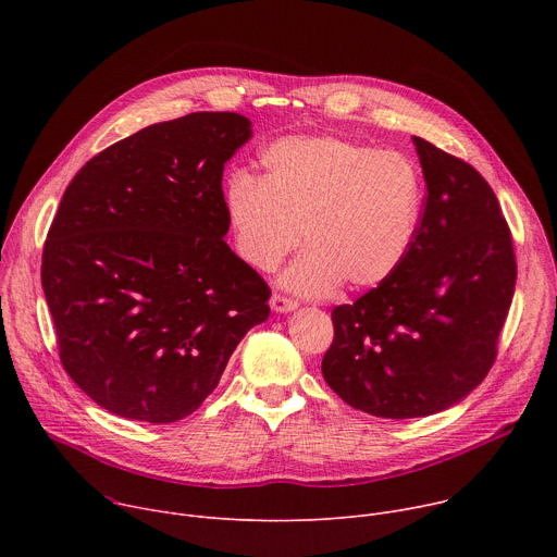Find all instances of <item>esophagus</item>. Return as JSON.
<instances>
[{"label":"esophagus","mask_w":557,"mask_h":557,"mask_svg":"<svg viewBox=\"0 0 557 557\" xmlns=\"http://www.w3.org/2000/svg\"><path fill=\"white\" fill-rule=\"evenodd\" d=\"M271 308H273L275 312H290V310L297 308V301L290 299V297H286V295L275 293V295L271 297Z\"/></svg>","instance_id":"obj_1"}]
</instances>
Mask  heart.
Instances as JSON below:
<instances>
[{
    "instance_id": "b5f03b06",
    "label": "heart",
    "mask_w": 557,
    "mask_h": 557,
    "mask_svg": "<svg viewBox=\"0 0 557 557\" xmlns=\"http://www.w3.org/2000/svg\"><path fill=\"white\" fill-rule=\"evenodd\" d=\"M264 178L237 170L224 191L235 251L271 273L299 245L308 247L282 284L324 295L344 282L366 290L406 262L421 224L425 185L399 151L339 136H290L271 143Z\"/></svg>"
}]
</instances>
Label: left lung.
<instances>
[{
	"mask_svg": "<svg viewBox=\"0 0 557 557\" xmlns=\"http://www.w3.org/2000/svg\"><path fill=\"white\" fill-rule=\"evenodd\" d=\"M428 196L417 240L387 282L333 310L326 383L372 417L443 412L496 361L516 288L511 231L487 181L412 136Z\"/></svg>",
	"mask_w": 557,
	"mask_h": 557,
	"instance_id": "8db88e82",
	"label": "left lung"
}]
</instances>
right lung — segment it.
<instances>
[{
	"label": "right lung",
	"mask_w": 557,
	"mask_h": 557,
	"mask_svg": "<svg viewBox=\"0 0 557 557\" xmlns=\"http://www.w3.org/2000/svg\"><path fill=\"white\" fill-rule=\"evenodd\" d=\"M249 138L243 114L194 112L110 145L67 185L41 286L65 372L108 412L189 417L269 317L271 288L224 243L222 172Z\"/></svg>",
	"instance_id": "1"
}]
</instances>
